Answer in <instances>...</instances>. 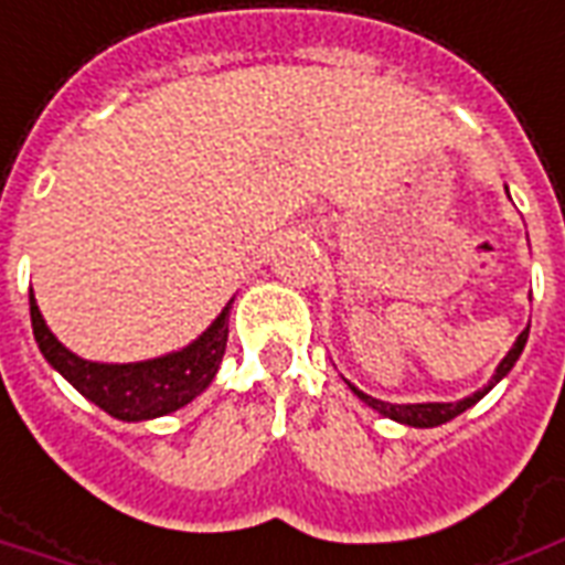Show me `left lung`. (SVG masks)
Here are the masks:
<instances>
[{
  "instance_id": "1",
  "label": "left lung",
  "mask_w": 565,
  "mask_h": 565,
  "mask_svg": "<svg viewBox=\"0 0 565 565\" xmlns=\"http://www.w3.org/2000/svg\"><path fill=\"white\" fill-rule=\"evenodd\" d=\"M526 333H530V328H526L518 340H514L512 352L502 358L500 367H497V373H493V379L484 385L481 391H476L472 397H463V401L457 403H406V406H401V403H385V401H376V397H370V394H364V391H358L355 385H352V391H355L361 401L367 403L370 409H376V413L388 415V418H394V422H403L409 424V427H436V424H446L451 422V418H457L460 413H467L472 403H479L488 391L500 382L509 370L514 367V361L521 358V352H524L526 345Z\"/></svg>"
}]
</instances>
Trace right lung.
Instances as JSON below:
<instances>
[{
  "label": "right lung",
  "instance_id": "right-lung-1",
  "mask_svg": "<svg viewBox=\"0 0 565 565\" xmlns=\"http://www.w3.org/2000/svg\"><path fill=\"white\" fill-rule=\"evenodd\" d=\"M29 316H32V333H35L41 355L47 358L86 401H93L98 409H105L119 422H143V418L168 415L195 401L216 376L222 355H225V340H228V307H225L220 319L183 352L152 358L141 364H96L68 352L53 337L51 328L41 319L32 288H29Z\"/></svg>",
  "mask_w": 565,
  "mask_h": 565
}]
</instances>
